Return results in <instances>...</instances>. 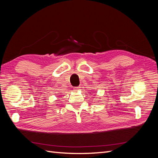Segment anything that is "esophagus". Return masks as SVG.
I'll list each match as a JSON object with an SVG mask.
<instances>
[{"mask_svg": "<svg viewBox=\"0 0 158 158\" xmlns=\"http://www.w3.org/2000/svg\"><path fill=\"white\" fill-rule=\"evenodd\" d=\"M80 89V86H77V87H74V91H78V90H79Z\"/></svg>", "mask_w": 158, "mask_h": 158, "instance_id": "34e87169", "label": "esophagus"}]
</instances>
